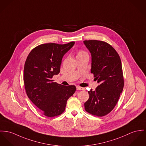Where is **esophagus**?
I'll use <instances>...</instances> for the list:
<instances>
[{
	"instance_id": "obj_1",
	"label": "esophagus",
	"mask_w": 146,
	"mask_h": 146,
	"mask_svg": "<svg viewBox=\"0 0 146 146\" xmlns=\"http://www.w3.org/2000/svg\"><path fill=\"white\" fill-rule=\"evenodd\" d=\"M77 90H85V89L84 88L80 87L79 86H77Z\"/></svg>"
}]
</instances>
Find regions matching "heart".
Wrapping results in <instances>:
<instances>
[{"label": "heart", "instance_id": "1", "mask_svg": "<svg viewBox=\"0 0 146 146\" xmlns=\"http://www.w3.org/2000/svg\"><path fill=\"white\" fill-rule=\"evenodd\" d=\"M86 52H84V51H82V50H79L78 52V54H83V53H85Z\"/></svg>", "mask_w": 146, "mask_h": 146}]
</instances>
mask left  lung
Segmentation results:
<instances>
[{
    "mask_svg": "<svg viewBox=\"0 0 146 146\" xmlns=\"http://www.w3.org/2000/svg\"><path fill=\"white\" fill-rule=\"evenodd\" d=\"M92 56L91 73L99 86L88 91L90 98L84 103L86 112L98 117L111 112L117 104L124 87L121 58L110 44L101 40L83 41Z\"/></svg>",
    "mask_w": 146,
    "mask_h": 146,
    "instance_id": "obj_1",
    "label": "left lung"
}]
</instances>
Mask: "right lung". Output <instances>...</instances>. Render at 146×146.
I'll use <instances>...</instances> for the list:
<instances>
[{
    "label": "right lung",
    "mask_w": 146,
    "mask_h": 146,
    "mask_svg": "<svg viewBox=\"0 0 146 146\" xmlns=\"http://www.w3.org/2000/svg\"><path fill=\"white\" fill-rule=\"evenodd\" d=\"M74 43L40 44L31 50L25 60L23 79L27 94L48 117L64 112L68 98L76 90L75 86H63L52 79L60 72L63 56Z\"/></svg>",
    "instance_id": "obj_1"
}]
</instances>
